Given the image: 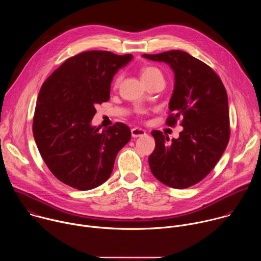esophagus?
<instances>
[{"label":"esophagus","instance_id":"34e87169","mask_svg":"<svg viewBox=\"0 0 261 261\" xmlns=\"http://www.w3.org/2000/svg\"><path fill=\"white\" fill-rule=\"evenodd\" d=\"M131 134H132V137L134 138H137V137H141V136H144L146 133L143 129L141 128H133L131 130Z\"/></svg>","mask_w":261,"mask_h":261}]
</instances>
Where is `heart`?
Segmentation results:
<instances>
[{"mask_svg": "<svg viewBox=\"0 0 261 261\" xmlns=\"http://www.w3.org/2000/svg\"><path fill=\"white\" fill-rule=\"evenodd\" d=\"M156 76H160V77H163L162 76V72L156 68V67H153V66H150V67H145L141 70V79L144 80V79H151V77H156ZM120 83V76H118L116 79V86Z\"/></svg>", "mask_w": 261, "mask_h": 261, "instance_id": "heart-1", "label": "heart"}]
</instances>
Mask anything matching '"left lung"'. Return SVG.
Returning <instances> with one entry per match:
<instances>
[{"instance_id":"8db88e82","label":"left lung","mask_w":261,"mask_h":261,"mask_svg":"<svg viewBox=\"0 0 261 261\" xmlns=\"http://www.w3.org/2000/svg\"><path fill=\"white\" fill-rule=\"evenodd\" d=\"M170 66L174 89L169 101L168 126L181 119L182 131L170 143L161 131H153L156 147L148 157L154 176L168 187L185 189L204 178L224 153L229 141L226 90L216 72L181 50L142 55Z\"/></svg>"}]
</instances>
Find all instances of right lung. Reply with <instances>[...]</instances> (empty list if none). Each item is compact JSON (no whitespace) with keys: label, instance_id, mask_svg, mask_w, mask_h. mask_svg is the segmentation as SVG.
I'll use <instances>...</instances> for the list:
<instances>
[{"label":"right lung","instance_id":"obj_1","mask_svg":"<svg viewBox=\"0 0 261 261\" xmlns=\"http://www.w3.org/2000/svg\"><path fill=\"white\" fill-rule=\"evenodd\" d=\"M133 59L105 50L66 60L42 85L33 120L37 147L53 174L82 191L106 181L118 153L130 138L123 123L100 131L92 126L95 106L107 102L119 69Z\"/></svg>","mask_w":261,"mask_h":261}]
</instances>
